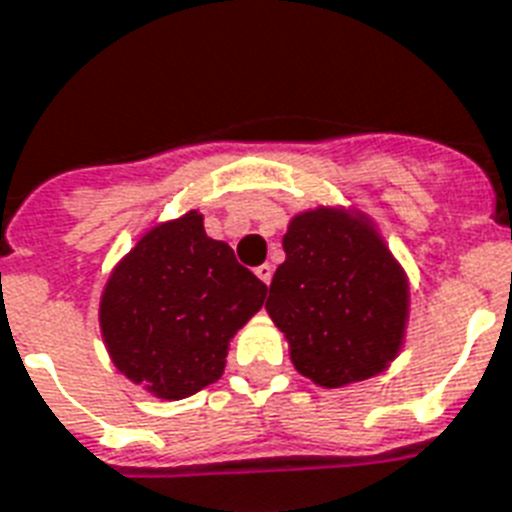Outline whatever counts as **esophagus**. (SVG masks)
<instances>
[{"instance_id":"1","label":"esophagus","mask_w":512,"mask_h":512,"mask_svg":"<svg viewBox=\"0 0 512 512\" xmlns=\"http://www.w3.org/2000/svg\"><path fill=\"white\" fill-rule=\"evenodd\" d=\"M272 272H275V269H272V264H261V267H256V275H259V280L264 282V285H269V282H272Z\"/></svg>"}]
</instances>
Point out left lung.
<instances>
[{
  "label": "left lung",
  "instance_id": "1",
  "mask_svg": "<svg viewBox=\"0 0 512 512\" xmlns=\"http://www.w3.org/2000/svg\"><path fill=\"white\" fill-rule=\"evenodd\" d=\"M267 312L290 362L322 388L375 378L399 357L410 322V277L378 224L354 206L298 211Z\"/></svg>",
  "mask_w": 512,
  "mask_h": 512
}]
</instances>
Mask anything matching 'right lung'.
Returning <instances> with one entry per match:
<instances>
[{
  "label": "right lung",
  "mask_w": 512,
  "mask_h": 512,
  "mask_svg": "<svg viewBox=\"0 0 512 512\" xmlns=\"http://www.w3.org/2000/svg\"><path fill=\"white\" fill-rule=\"evenodd\" d=\"M264 298L267 285L206 235L192 208L137 237L110 269L97 320L116 370L177 402L222 378L232 338Z\"/></svg>",
  "instance_id": "add662e5"
}]
</instances>
